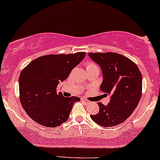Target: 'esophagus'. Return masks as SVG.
Here are the masks:
<instances>
[{"instance_id": "esophagus-1", "label": "esophagus", "mask_w": 160, "mask_h": 160, "mask_svg": "<svg viewBox=\"0 0 160 160\" xmlns=\"http://www.w3.org/2000/svg\"><path fill=\"white\" fill-rule=\"evenodd\" d=\"M81 101L83 102H84L85 103V104H90V102L89 101V100H87V99H81Z\"/></svg>"}]
</instances>
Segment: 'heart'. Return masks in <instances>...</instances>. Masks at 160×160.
<instances>
[{
    "instance_id": "1",
    "label": "heart",
    "mask_w": 160,
    "mask_h": 160,
    "mask_svg": "<svg viewBox=\"0 0 160 160\" xmlns=\"http://www.w3.org/2000/svg\"><path fill=\"white\" fill-rule=\"evenodd\" d=\"M94 68H98V69H99L98 66L96 65V64H95V63H93V62L87 63V70L94 69Z\"/></svg>"
}]
</instances>
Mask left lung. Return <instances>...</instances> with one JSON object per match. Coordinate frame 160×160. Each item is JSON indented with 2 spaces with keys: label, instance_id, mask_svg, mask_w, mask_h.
<instances>
[{
  "label": "left lung",
  "instance_id": "left-lung-1",
  "mask_svg": "<svg viewBox=\"0 0 160 160\" xmlns=\"http://www.w3.org/2000/svg\"><path fill=\"white\" fill-rule=\"evenodd\" d=\"M100 66L103 80L100 89L110 95L108 105L98 103V114L91 119L102 127H113L124 122L138 106L142 94V75L137 64L114 52L89 53Z\"/></svg>",
  "mask_w": 160,
  "mask_h": 160
}]
</instances>
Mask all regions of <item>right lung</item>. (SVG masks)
I'll list each match as a JSON object with an SVG mask.
<instances>
[{
	"instance_id": "obj_1",
	"label": "right lung",
	"mask_w": 160,
	"mask_h": 160,
	"mask_svg": "<svg viewBox=\"0 0 160 160\" xmlns=\"http://www.w3.org/2000/svg\"><path fill=\"white\" fill-rule=\"evenodd\" d=\"M85 55V52H77L41 56L21 71L20 100L32 120L48 128L58 127L68 120L74 102L80 99L64 97L56 89Z\"/></svg>"
}]
</instances>
